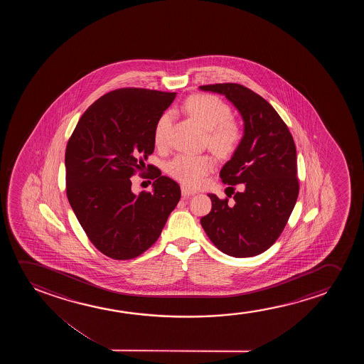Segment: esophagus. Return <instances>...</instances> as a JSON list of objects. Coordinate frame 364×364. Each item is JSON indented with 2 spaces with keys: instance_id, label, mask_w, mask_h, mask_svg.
<instances>
[{
  "instance_id": "obj_1",
  "label": "esophagus",
  "mask_w": 364,
  "mask_h": 364,
  "mask_svg": "<svg viewBox=\"0 0 364 364\" xmlns=\"http://www.w3.org/2000/svg\"><path fill=\"white\" fill-rule=\"evenodd\" d=\"M196 194V191L194 190L189 189V188H186V186H181V195L184 196V198H189L191 195Z\"/></svg>"
}]
</instances>
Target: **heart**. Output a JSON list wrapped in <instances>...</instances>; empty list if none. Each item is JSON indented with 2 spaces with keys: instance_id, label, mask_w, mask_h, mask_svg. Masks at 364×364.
I'll return each instance as SVG.
<instances>
[{
  "instance_id": "heart-1",
  "label": "heart",
  "mask_w": 364,
  "mask_h": 364,
  "mask_svg": "<svg viewBox=\"0 0 364 364\" xmlns=\"http://www.w3.org/2000/svg\"><path fill=\"white\" fill-rule=\"evenodd\" d=\"M184 109L208 130V143L215 154L229 158L237 150L244 138V132L239 123L231 118L232 112L224 100L213 95H191L185 102ZM170 123V112L160 115L154 128L156 145H163L166 141ZM214 165L215 160L211 155L179 154L170 160L166 171L181 184L195 188L214 169Z\"/></svg>"
}]
</instances>
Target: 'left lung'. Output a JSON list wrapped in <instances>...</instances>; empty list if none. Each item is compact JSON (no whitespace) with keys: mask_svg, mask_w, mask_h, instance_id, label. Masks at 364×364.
Returning <instances> with one entry per match:
<instances>
[{"mask_svg":"<svg viewBox=\"0 0 364 364\" xmlns=\"http://www.w3.org/2000/svg\"><path fill=\"white\" fill-rule=\"evenodd\" d=\"M224 95L244 119V138L223 166L225 184H242L234 203L209 194L213 206L200 223L211 242L232 257H252L279 239L299 198L294 138L279 113L261 95L237 83L200 85Z\"/></svg>","mask_w":364,"mask_h":364,"instance_id":"8db88e82","label":"left lung"}]
</instances>
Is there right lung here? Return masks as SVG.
Masks as SVG:
<instances>
[{
    "mask_svg": "<svg viewBox=\"0 0 364 364\" xmlns=\"http://www.w3.org/2000/svg\"><path fill=\"white\" fill-rule=\"evenodd\" d=\"M175 95L112 90L85 110L68 140L67 198L90 242L110 259H134L151 247L179 203V185L158 168L149 173L151 193L133 194L130 180L154 151L155 124Z\"/></svg>",
    "mask_w": 364,
    "mask_h": 364,
    "instance_id": "right-lung-1",
    "label": "right lung"
}]
</instances>
